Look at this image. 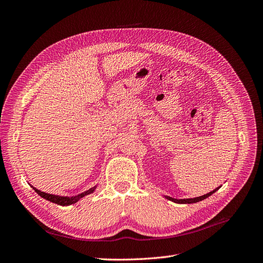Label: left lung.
I'll return each mask as SVG.
<instances>
[{"mask_svg":"<svg viewBox=\"0 0 263 263\" xmlns=\"http://www.w3.org/2000/svg\"><path fill=\"white\" fill-rule=\"evenodd\" d=\"M220 187V186H219ZM215 189L214 191H212V192L208 193V194H204L202 196H198V197H194V198H183V200H177V198H172V197H169V196H165V198H168V200L174 202V203H179V204H191V203H196V202H200L202 200H204V198L211 196L213 193L216 192V191L219 189Z\"/></svg>","mask_w":263,"mask_h":263,"instance_id":"left-lung-1","label":"left lung"}]
</instances>
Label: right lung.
I'll return each instance as SVG.
<instances>
[{
	"instance_id": "obj_1",
	"label": "right lung",
	"mask_w": 263,
	"mask_h": 263,
	"mask_svg": "<svg viewBox=\"0 0 263 263\" xmlns=\"http://www.w3.org/2000/svg\"><path fill=\"white\" fill-rule=\"evenodd\" d=\"M31 187H33V189L35 190V192H37V194H38V195H41L42 197H44L45 200H47V201H50V202H52V203H54V204H58V205L67 206V205H71V204H74V203H77L79 200H80V198H82L83 196H85V195H87V194H91V193H93V192H94V190H95V187H97V186L91 187L90 190L85 191V192H83V193H81V194H79V195H77V196H71V197H68V196H59V195H53V194H48V193L42 192V191L37 190V189H36V187H34V186H31Z\"/></svg>"
}]
</instances>
